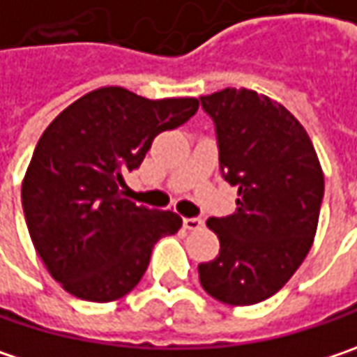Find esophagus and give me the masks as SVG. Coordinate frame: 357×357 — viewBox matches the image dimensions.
Instances as JSON below:
<instances>
[{
  "mask_svg": "<svg viewBox=\"0 0 357 357\" xmlns=\"http://www.w3.org/2000/svg\"><path fill=\"white\" fill-rule=\"evenodd\" d=\"M183 225H185V229H189V231H197V229L203 227V219H199V217H185V219H183Z\"/></svg>",
  "mask_w": 357,
  "mask_h": 357,
  "instance_id": "esophagus-1",
  "label": "esophagus"
}]
</instances>
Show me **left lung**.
<instances>
[{"label":"left lung","instance_id":"8db88e82","mask_svg":"<svg viewBox=\"0 0 357 357\" xmlns=\"http://www.w3.org/2000/svg\"><path fill=\"white\" fill-rule=\"evenodd\" d=\"M199 99L215 126L221 176L240 197L234 215L207 221L219 256L199 264V280L225 305H256L278 293L311 250L325 191L321 165L280 103L248 89Z\"/></svg>","mask_w":357,"mask_h":357}]
</instances>
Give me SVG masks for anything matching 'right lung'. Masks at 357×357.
<instances>
[{
  "label": "right lung",
  "mask_w": 357,
  "mask_h": 357,
  "mask_svg": "<svg viewBox=\"0 0 357 357\" xmlns=\"http://www.w3.org/2000/svg\"><path fill=\"white\" fill-rule=\"evenodd\" d=\"M192 97L146 99L121 87L83 95L44 130L22 185V207L44 266L66 293L109 303L130 293L154 243L181 229L172 211L123 197V174L152 140L189 121Z\"/></svg>",
  "instance_id": "obj_1"
}]
</instances>
